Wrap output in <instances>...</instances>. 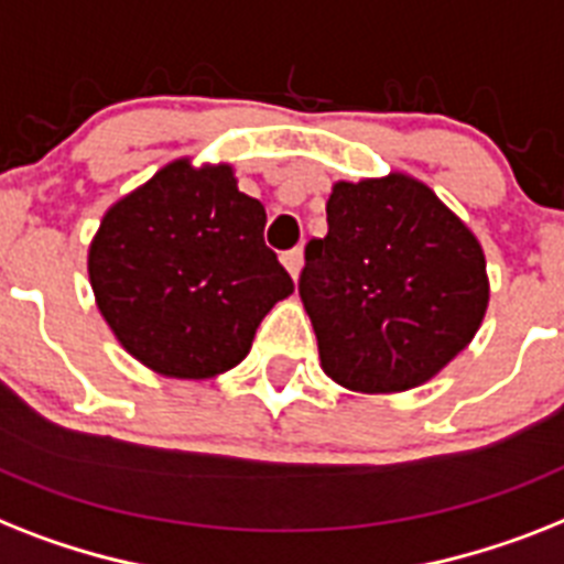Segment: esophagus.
<instances>
[{"mask_svg": "<svg viewBox=\"0 0 564 564\" xmlns=\"http://www.w3.org/2000/svg\"><path fill=\"white\" fill-rule=\"evenodd\" d=\"M281 260H283V267H286V272L292 274V281H297V272H301V263H304V251L301 249L283 251Z\"/></svg>", "mask_w": 564, "mask_h": 564, "instance_id": "esophagus-1", "label": "esophagus"}]
</instances>
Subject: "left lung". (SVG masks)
<instances>
[{
  "instance_id": "obj_1",
  "label": "left lung",
  "mask_w": 564,
  "mask_h": 564,
  "mask_svg": "<svg viewBox=\"0 0 564 564\" xmlns=\"http://www.w3.org/2000/svg\"><path fill=\"white\" fill-rule=\"evenodd\" d=\"M297 292L322 368L338 386L393 393L423 386L464 350L487 313L478 240L402 173L338 182L327 237L310 240Z\"/></svg>"
}]
</instances>
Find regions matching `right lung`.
I'll list each match as a JSON object with an SVG mask.
<instances>
[{
	"label": "right lung",
	"mask_w": 564,
	"mask_h": 564,
	"mask_svg": "<svg viewBox=\"0 0 564 564\" xmlns=\"http://www.w3.org/2000/svg\"><path fill=\"white\" fill-rule=\"evenodd\" d=\"M263 226L267 210L237 191L228 164L178 159L123 196L89 249L91 290L118 341L164 377L235 368L295 290Z\"/></svg>",
	"instance_id": "1"
}]
</instances>
